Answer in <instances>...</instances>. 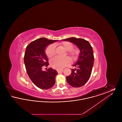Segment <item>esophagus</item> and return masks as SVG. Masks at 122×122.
<instances>
[{
  "label": "esophagus",
  "instance_id": "obj_1",
  "mask_svg": "<svg viewBox=\"0 0 122 122\" xmlns=\"http://www.w3.org/2000/svg\"><path fill=\"white\" fill-rule=\"evenodd\" d=\"M63 71H64V70H57V72H58V73H61V72H62Z\"/></svg>",
  "mask_w": 122,
  "mask_h": 122
}]
</instances>
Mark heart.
Instances as JSON below:
<instances>
[{
    "label": "heart",
    "instance_id": "1",
    "mask_svg": "<svg viewBox=\"0 0 122 122\" xmlns=\"http://www.w3.org/2000/svg\"><path fill=\"white\" fill-rule=\"evenodd\" d=\"M60 45L64 49L68 51L67 54L71 56L73 58H76V56L78 55L79 51L75 49H73V45L72 43L69 41H64L60 43ZM45 53L46 56L48 58H51L55 54V46L52 44L47 46L45 50ZM70 63V59L68 57L64 58H60L58 57H55L50 60V63L51 67L53 68L61 70L66 66L68 65Z\"/></svg>",
    "mask_w": 122,
    "mask_h": 122
}]
</instances>
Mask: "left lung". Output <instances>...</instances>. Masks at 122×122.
<instances>
[{
	"instance_id": "obj_1",
	"label": "left lung",
	"mask_w": 122,
	"mask_h": 122,
	"mask_svg": "<svg viewBox=\"0 0 122 122\" xmlns=\"http://www.w3.org/2000/svg\"><path fill=\"white\" fill-rule=\"evenodd\" d=\"M62 40L74 43L80 50L78 60L73 65L76 68L71 70L66 80L72 87H81L86 83L92 74L94 60L92 47L88 41L81 38L73 37Z\"/></svg>"
}]
</instances>
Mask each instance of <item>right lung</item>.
<instances>
[{"label": "right lung", "mask_w": 122, "mask_h": 122, "mask_svg": "<svg viewBox=\"0 0 122 122\" xmlns=\"http://www.w3.org/2000/svg\"><path fill=\"white\" fill-rule=\"evenodd\" d=\"M57 41L42 37L32 41L26 47L24 64L26 72L32 82L41 89H49L55 83L57 71L51 68L43 71L42 68L49 64L45 53L46 47Z\"/></svg>", "instance_id": "add662e5"}]
</instances>
